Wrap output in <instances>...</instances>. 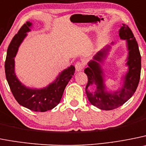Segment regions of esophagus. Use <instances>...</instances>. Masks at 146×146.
<instances>
[{
  "label": "esophagus",
  "instance_id": "obj_1",
  "mask_svg": "<svg viewBox=\"0 0 146 146\" xmlns=\"http://www.w3.org/2000/svg\"><path fill=\"white\" fill-rule=\"evenodd\" d=\"M85 67V64L83 62H77L75 64V69L77 72H80Z\"/></svg>",
  "mask_w": 146,
  "mask_h": 146
}]
</instances>
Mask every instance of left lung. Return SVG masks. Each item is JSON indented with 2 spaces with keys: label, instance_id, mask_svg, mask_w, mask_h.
<instances>
[{
  "label": "left lung",
  "instance_id": "8db88e82",
  "mask_svg": "<svg viewBox=\"0 0 146 146\" xmlns=\"http://www.w3.org/2000/svg\"><path fill=\"white\" fill-rule=\"evenodd\" d=\"M120 39L126 40L127 45L128 56L126 65L128 71L124 78L121 88L114 92H108L106 90L104 80V72L101 64L106 58L111 49L110 45H106L88 62V67L85 69L88 76V82L85 92L87 97L92 105L102 110H113L121 106L133 96L138 85L141 71V56L138 45L127 25L122 24L119 31ZM111 44H113L112 42ZM90 85H96V89L93 92L87 90Z\"/></svg>",
  "mask_w": 146,
  "mask_h": 146
}]
</instances>
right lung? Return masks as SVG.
<instances>
[{"label": "right lung", "instance_id": "obj_1", "mask_svg": "<svg viewBox=\"0 0 146 146\" xmlns=\"http://www.w3.org/2000/svg\"><path fill=\"white\" fill-rule=\"evenodd\" d=\"M31 27V22L27 21L11 41L5 62V72L12 94L17 102L34 111L44 112L51 110L59 104L64 89L74 75L75 68L71 65L63 70L52 83L41 89L27 88L21 83L15 74L14 58L19 47L27 35V33L30 31Z\"/></svg>", "mask_w": 146, "mask_h": 146}]
</instances>
